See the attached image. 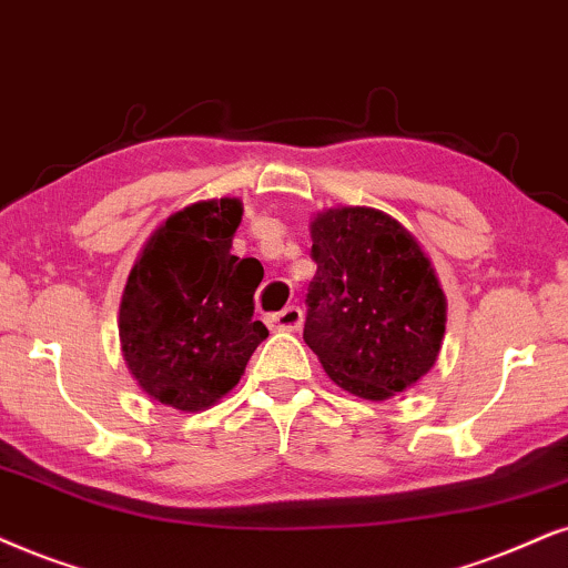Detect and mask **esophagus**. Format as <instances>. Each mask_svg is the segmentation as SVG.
I'll return each mask as SVG.
<instances>
[{
  "mask_svg": "<svg viewBox=\"0 0 568 568\" xmlns=\"http://www.w3.org/2000/svg\"><path fill=\"white\" fill-rule=\"evenodd\" d=\"M301 322H304V314H301L298 306H285L283 312L270 317V325L275 329H298Z\"/></svg>",
  "mask_w": 568,
  "mask_h": 568,
  "instance_id": "esophagus-1",
  "label": "esophagus"
}]
</instances>
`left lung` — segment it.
Instances as JSON below:
<instances>
[{"instance_id":"left-lung-1","label":"left lung","mask_w":568,"mask_h":568,"mask_svg":"<svg viewBox=\"0 0 568 568\" xmlns=\"http://www.w3.org/2000/svg\"><path fill=\"white\" fill-rule=\"evenodd\" d=\"M304 341L343 390L385 400L433 369L445 296L414 235L390 214L341 206L312 222Z\"/></svg>"}]
</instances>
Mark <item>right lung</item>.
Instances as JSON below:
<instances>
[{
  "mask_svg": "<svg viewBox=\"0 0 568 568\" xmlns=\"http://www.w3.org/2000/svg\"><path fill=\"white\" fill-rule=\"evenodd\" d=\"M241 201H199L154 231L128 277L120 343L154 400L201 412L239 385L270 335L254 320L262 264L231 254Z\"/></svg>",
  "mask_w": 568,
  "mask_h": 568,
  "instance_id": "right-lung-1",
  "label": "right lung"
}]
</instances>
